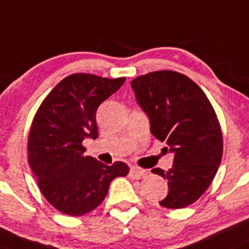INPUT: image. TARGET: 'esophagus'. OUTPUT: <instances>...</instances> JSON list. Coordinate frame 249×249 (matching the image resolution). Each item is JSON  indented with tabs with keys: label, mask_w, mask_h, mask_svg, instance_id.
Instances as JSON below:
<instances>
[{
	"label": "esophagus",
	"mask_w": 249,
	"mask_h": 249,
	"mask_svg": "<svg viewBox=\"0 0 249 249\" xmlns=\"http://www.w3.org/2000/svg\"><path fill=\"white\" fill-rule=\"evenodd\" d=\"M144 175V170L139 169V167L132 166L131 170H129V176L133 179H139Z\"/></svg>",
	"instance_id": "esophagus-1"
}]
</instances>
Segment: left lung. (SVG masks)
<instances>
[{
    "mask_svg": "<svg viewBox=\"0 0 249 249\" xmlns=\"http://www.w3.org/2000/svg\"><path fill=\"white\" fill-rule=\"evenodd\" d=\"M131 85L150 121L151 134L166 142L175 154L169 171L151 170L167 179L169 193L160 205L188 207L207 191L221 162L222 133L216 113L204 91L182 73L156 71L134 78Z\"/></svg>",
    "mask_w": 249,
    "mask_h": 249,
    "instance_id": "obj_1",
    "label": "left lung"
}]
</instances>
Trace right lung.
Returning <instances> with one entry per match:
<instances>
[{
    "mask_svg": "<svg viewBox=\"0 0 249 249\" xmlns=\"http://www.w3.org/2000/svg\"><path fill=\"white\" fill-rule=\"evenodd\" d=\"M126 78L74 73L56 85L33 120L28 161L45 199L71 216L90 213L101 204L116 177L128 175L122 161L107 166L85 156L83 141L98 138L96 110L122 87Z\"/></svg>",
    "mask_w": 249,
    "mask_h": 249,
    "instance_id": "right-lung-1",
    "label": "right lung"
}]
</instances>
